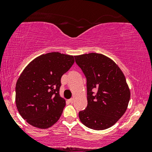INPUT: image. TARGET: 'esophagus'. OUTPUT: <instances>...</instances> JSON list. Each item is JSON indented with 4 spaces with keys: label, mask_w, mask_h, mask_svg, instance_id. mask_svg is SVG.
<instances>
[{
    "label": "esophagus",
    "mask_w": 152,
    "mask_h": 152,
    "mask_svg": "<svg viewBox=\"0 0 152 152\" xmlns=\"http://www.w3.org/2000/svg\"><path fill=\"white\" fill-rule=\"evenodd\" d=\"M68 102H69V103H71V104H72L73 102H74V99H70L68 100Z\"/></svg>",
    "instance_id": "34e87169"
}]
</instances>
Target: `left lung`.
Wrapping results in <instances>:
<instances>
[{
  "label": "left lung",
  "instance_id": "obj_1",
  "mask_svg": "<svg viewBox=\"0 0 152 152\" xmlns=\"http://www.w3.org/2000/svg\"><path fill=\"white\" fill-rule=\"evenodd\" d=\"M86 78V109L78 113L83 125L94 130L112 126L128 107L130 90L126 78L114 61L101 53L75 56Z\"/></svg>",
  "mask_w": 152,
  "mask_h": 152
}]
</instances>
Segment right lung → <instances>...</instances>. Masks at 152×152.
Here are the masks:
<instances>
[{
	"label": "right lung",
	"mask_w": 152,
	"mask_h": 152,
	"mask_svg": "<svg viewBox=\"0 0 152 152\" xmlns=\"http://www.w3.org/2000/svg\"><path fill=\"white\" fill-rule=\"evenodd\" d=\"M74 63L73 56L51 52L38 56L24 69L15 86V104L29 124L47 129L58 121L66 106L59 94L61 78Z\"/></svg>",
	"instance_id": "obj_1"
}]
</instances>
